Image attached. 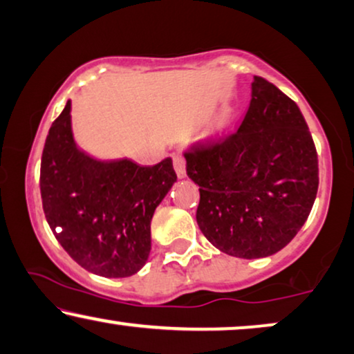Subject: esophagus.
I'll return each instance as SVG.
<instances>
[{
	"label": "esophagus",
	"mask_w": 354,
	"mask_h": 354,
	"mask_svg": "<svg viewBox=\"0 0 354 354\" xmlns=\"http://www.w3.org/2000/svg\"><path fill=\"white\" fill-rule=\"evenodd\" d=\"M173 167H174V171L178 174V178H186V162L181 153L173 155Z\"/></svg>",
	"instance_id": "obj_1"
}]
</instances>
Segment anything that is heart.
<instances>
[{"mask_svg":"<svg viewBox=\"0 0 354 354\" xmlns=\"http://www.w3.org/2000/svg\"><path fill=\"white\" fill-rule=\"evenodd\" d=\"M230 118H232V111H230V110H225L223 113H221V116L218 120V128H223L226 122L230 121Z\"/></svg>","mask_w":354,"mask_h":354,"instance_id":"obj_1","label":"heart"}]
</instances>
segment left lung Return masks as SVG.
Wrapping results in <instances>:
<instances>
[{
	"mask_svg": "<svg viewBox=\"0 0 354 354\" xmlns=\"http://www.w3.org/2000/svg\"><path fill=\"white\" fill-rule=\"evenodd\" d=\"M251 88L236 133L185 153L201 192V232L241 259L283 249L308 220L319 187L317 152L298 105L259 75Z\"/></svg>",
	"mask_w": 354,
	"mask_h": 354,
	"instance_id": "left-lung-1",
	"label": "left lung"
}]
</instances>
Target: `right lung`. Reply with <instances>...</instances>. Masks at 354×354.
Returning a JSON list of instances; mask_svg holds the SVG:
<instances>
[{
	"mask_svg": "<svg viewBox=\"0 0 354 354\" xmlns=\"http://www.w3.org/2000/svg\"><path fill=\"white\" fill-rule=\"evenodd\" d=\"M174 181L171 158L140 167L82 152L73 138L69 100L46 136L40 167L46 221L64 251L95 275L124 279L145 266L150 221Z\"/></svg>",
	"mask_w": 354,
	"mask_h": 354,
	"instance_id": "1",
	"label": "right lung"
}]
</instances>
